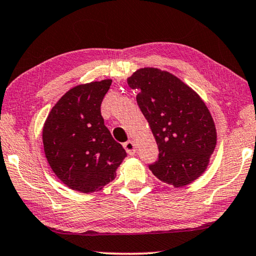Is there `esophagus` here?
Returning <instances> with one entry per match:
<instances>
[{
	"label": "esophagus",
	"mask_w": 256,
	"mask_h": 256,
	"mask_svg": "<svg viewBox=\"0 0 256 256\" xmlns=\"http://www.w3.org/2000/svg\"><path fill=\"white\" fill-rule=\"evenodd\" d=\"M123 146H124L125 150H126V152H128V156H134V153H136V145H134V142H131V140H128V142L123 144Z\"/></svg>",
	"instance_id": "1"
}]
</instances>
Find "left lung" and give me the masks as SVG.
<instances>
[{
    "label": "left lung",
    "mask_w": 256,
    "mask_h": 256,
    "mask_svg": "<svg viewBox=\"0 0 256 256\" xmlns=\"http://www.w3.org/2000/svg\"><path fill=\"white\" fill-rule=\"evenodd\" d=\"M138 90L136 103L148 122L159 156L148 167L175 188L203 174L214 153L217 133L210 111L192 88L168 72L142 68L128 78Z\"/></svg>",
    "instance_id": "left-lung-1"
}]
</instances>
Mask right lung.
I'll return each instance as SVG.
<instances>
[{
	"label": "right lung",
	"instance_id": "1",
	"mask_svg": "<svg viewBox=\"0 0 256 256\" xmlns=\"http://www.w3.org/2000/svg\"><path fill=\"white\" fill-rule=\"evenodd\" d=\"M111 82L72 88L52 108L42 128L48 164L60 181L78 192L103 189L126 156L100 114V104Z\"/></svg>",
	"mask_w": 256,
	"mask_h": 256
}]
</instances>
